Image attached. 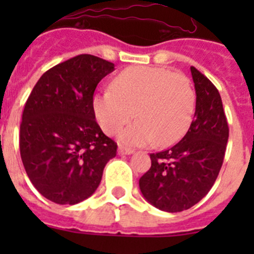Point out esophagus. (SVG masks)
<instances>
[{"instance_id":"34e87169","label":"esophagus","mask_w":254,"mask_h":254,"mask_svg":"<svg viewBox=\"0 0 254 254\" xmlns=\"http://www.w3.org/2000/svg\"><path fill=\"white\" fill-rule=\"evenodd\" d=\"M118 154H120V155H131V154H133V150L127 149V147L120 146V147H118Z\"/></svg>"}]
</instances>
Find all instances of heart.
<instances>
[{
  "mask_svg": "<svg viewBox=\"0 0 254 254\" xmlns=\"http://www.w3.org/2000/svg\"><path fill=\"white\" fill-rule=\"evenodd\" d=\"M196 94L190 78L160 67H129L116 76L112 89L93 98L95 118L107 134L121 132L126 145L155 142L168 146L186 133L193 120Z\"/></svg>",
  "mask_w": 254,
  "mask_h": 254,
  "instance_id": "b5f03b06",
  "label": "heart"
}]
</instances>
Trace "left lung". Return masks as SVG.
<instances>
[{
	"label": "left lung",
	"instance_id": "8db88e82",
	"mask_svg": "<svg viewBox=\"0 0 254 254\" xmlns=\"http://www.w3.org/2000/svg\"><path fill=\"white\" fill-rule=\"evenodd\" d=\"M196 111L185 137L164 151L150 154L151 168L140 178L147 202L167 212L188 210L214 186L225 156L229 127L215 85L190 67Z\"/></svg>",
	"mask_w": 254,
	"mask_h": 254
}]
</instances>
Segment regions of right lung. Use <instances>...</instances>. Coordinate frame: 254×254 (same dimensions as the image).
Segmentation results:
<instances>
[{
  "instance_id": "1",
  "label": "right lung",
  "mask_w": 254,
  "mask_h": 254,
  "mask_svg": "<svg viewBox=\"0 0 254 254\" xmlns=\"http://www.w3.org/2000/svg\"><path fill=\"white\" fill-rule=\"evenodd\" d=\"M114 64L80 55L49 68L29 95L20 125V155L42 196L75 205L94 193L117 143L95 121L93 96Z\"/></svg>"
}]
</instances>
